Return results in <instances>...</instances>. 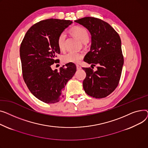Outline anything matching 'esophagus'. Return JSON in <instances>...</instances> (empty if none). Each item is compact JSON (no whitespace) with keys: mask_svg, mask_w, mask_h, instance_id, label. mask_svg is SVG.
Segmentation results:
<instances>
[{"mask_svg":"<svg viewBox=\"0 0 148 148\" xmlns=\"http://www.w3.org/2000/svg\"><path fill=\"white\" fill-rule=\"evenodd\" d=\"M76 69H77V70H80V69H81V67L79 65H76Z\"/></svg>","mask_w":148,"mask_h":148,"instance_id":"1","label":"esophagus"}]
</instances>
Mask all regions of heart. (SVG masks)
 Instances as JSON below:
<instances>
[{
  "label": "heart",
  "instance_id": "b5f03b06",
  "mask_svg": "<svg viewBox=\"0 0 148 148\" xmlns=\"http://www.w3.org/2000/svg\"><path fill=\"white\" fill-rule=\"evenodd\" d=\"M72 33L79 39L82 43H86L89 40V34L88 31L81 26H76L71 30ZM66 34L64 32L61 33L58 37L57 44L58 48L63 50L64 49L65 40ZM83 57V54L80 53L69 52L62 57V61L64 63H77Z\"/></svg>",
  "mask_w": 148,
  "mask_h": 148
}]
</instances>
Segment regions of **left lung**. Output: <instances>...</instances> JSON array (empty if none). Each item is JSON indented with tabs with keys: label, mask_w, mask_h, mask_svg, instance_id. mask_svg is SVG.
<instances>
[{
	"label": "left lung",
	"mask_w": 148,
	"mask_h": 148,
	"mask_svg": "<svg viewBox=\"0 0 148 148\" xmlns=\"http://www.w3.org/2000/svg\"><path fill=\"white\" fill-rule=\"evenodd\" d=\"M75 21L87 29L91 35L90 51L84 62L98 65L95 72L82 67L86 73L84 90L91 97H106L117 87L122 72L124 57L120 37L110 24L99 18L87 16Z\"/></svg>",
	"instance_id": "8db88e82"
}]
</instances>
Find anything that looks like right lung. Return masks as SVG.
Returning <instances> with one entry per match:
<instances>
[{
    "instance_id": "add662e5",
    "label": "right lung",
    "mask_w": 148,
    "mask_h": 148,
    "mask_svg": "<svg viewBox=\"0 0 148 148\" xmlns=\"http://www.w3.org/2000/svg\"><path fill=\"white\" fill-rule=\"evenodd\" d=\"M72 21L47 19L33 25L21 43L20 54L25 83L32 94L46 103H55L63 97V89L76 71L74 63L53 71L60 53L57 39ZM64 67V66H63Z\"/></svg>"
}]
</instances>
